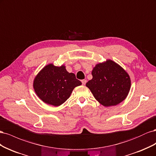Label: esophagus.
Returning <instances> with one entry per match:
<instances>
[{"label":"esophagus","instance_id":"34e87169","mask_svg":"<svg viewBox=\"0 0 156 156\" xmlns=\"http://www.w3.org/2000/svg\"><path fill=\"white\" fill-rule=\"evenodd\" d=\"M81 82H82V84H83V85H85V84L87 83V80L83 79V80H82Z\"/></svg>","mask_w":156,"mask_h":156}]
</instances>
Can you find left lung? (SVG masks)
<instances>
[{
  "mask_svg": "<svg viewBox=\"0 0 156 156\" xmlns=\"http://www.w3.org/2000/svg\"><path fill=\"white\" fill-rule=\"evenodd\" d=\"M92 79L86 86L96 100L105 107L114 106L124 101L131 88V80L126 71L111 60L96 65Z\"/></svg>",
  "mask_w": 156,
  "mask_h": 156,
  "instance_id": "obj_1",
  "label": "left lung"
}]
</instances>
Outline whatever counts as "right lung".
I'll use <instances>...</instances> for the list:
<instances>
[{"label": "right lung", "instance_id": "add662e5", "mask_svg": "<svg viewBox=\"0 0 156 156\" xmlns=\"http://www.w3.org/2000/svg\"><path fill=\"white\" fill-rule=\"evenodd\" d=\"M81 84L74 73L67 72L65 66L58 67L49 64L37 73L33 87L42 101L56 107L66 101L74 88Z\"/></svg>", "mask_w": 156, "mask_h": 156}]
</instances>
